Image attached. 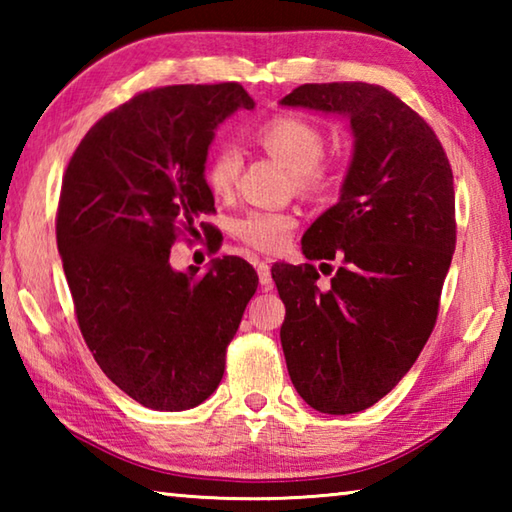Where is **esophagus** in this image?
Wrapping results in <instances>:
<instances>
[{
    "label": "esophagus",
    "mask_w": 512,
    "mask_h": 512,
    "mask_svg": "<svg viewBox=\"0 0 512 512\" xmlns=\"http://www.w3.org/2000/svg\"><path fill=\"white\" fill-rule=\"evenodd\" d=\"M257 275H259V284L264 289L273 287V277H271V264L268 262H257Z\"/></svg>",
    "instance_id": "34e87169"
}]
</instances>
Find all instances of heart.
<instances>
[{
    "label": "heart",
    "instance_id": "1",
    "mask_svg": "<svg viewBox=\"0 0 512 512\" xmlns=\"http://www.w3.org/2000/svg\"><path fill=\"white\" fill-rule=\"evenodd\" d=\"M257 142L293 173L302 194L318 196L332 187L334 169L323 160L325 137L314 121L298 115H280L259 128ZM239 167L241 158L235 146H216L205 167V180L212 192L219 196L230 194L237 183ZM293 228H296V216L289 212L253 210L241 216L235 232L244 244L264 253H275L287 244Z\"/></svg>",
    "mask_w": 512,
    "mask_h": 512
}]
</instances>
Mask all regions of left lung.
<instances>
[{
  "mask_svg": "<svg viewBox=\"0 0 512 512\" xmlns=\"http://www.w3.org/2000/svg\"><path fill=\"white\" fill-rule=\"evenodd\" d=\"M282 106L350 121L339 203L302 237L307 259H341L327 289L314 264H275L280 341L311 409L359 413L397 386L433 332L456 248L454 176L436 133L381 85L307 83ZM329 266V264H323Z\"/></svg>",
  "mask_w": 512,
  "mask_h": 512,
  "instance_id": "1",
  "label": "left lung"
}]
</instances>
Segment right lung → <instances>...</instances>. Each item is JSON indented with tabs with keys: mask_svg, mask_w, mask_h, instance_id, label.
Here are the masks:
<instances>
[{
	"mask_svg": "<svg viewBox=\"0 0 512 512\" xmlns=\"http://www.w3.org/2000/svg\"><path fill=\"white\" fill-rule=\"evenodd\" d=\"M239 108H255L239 83L142 92L101 117L67 164L56 241L81 334L146 409H194L216 391L257 291L241 257H216L203 275L169 262L178 235L214 212L207 149Z\"/></svg>",
	"mask_w": 512,
	"mask_h": 512,
	"instance_id": "right-lung-1",
	"label": "right lung"
}]
</instances>
